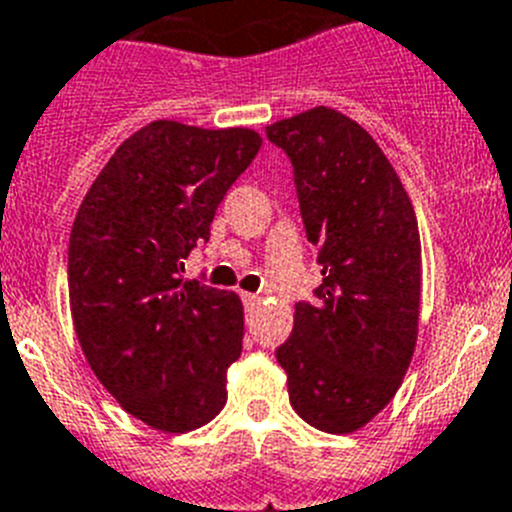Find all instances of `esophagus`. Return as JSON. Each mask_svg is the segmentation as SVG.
I'll list each match as a JSON object with an SVG mask.
<instances>
[{"label":"esophagus","instance_id":"34e87169","mask_svg":"<svg viewBox=\"0 0 512 512\" xmlns=\"http://www.w3.org/2000/svg\"><path fill=\"white\" fill-rule=\"evenodd\" d=\"M242 301H245V306H257L260 296H255V293H242Z\"/></svg>","mask_w":512,"mask_h":512}]
</instances>
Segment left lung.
Here are the masks:
<instances>
[{"label": "left lung", "mask_w": 512, "mask_h": 512, "mask_svg": "<svg viewBox=\"0 0 512 512\" xmlns=\"http://www.w3.org/2000/svg\"><path fill=\"white\" fill-rule=\"evenodd\" d=\"M293 165L321 285L296 303L275 349L293 411L352 434L390 403L411 365L421 306V237L398 173L357 122L316 107L267 127Z\"/></svg>", "instance_id": "1"}]
</instances>
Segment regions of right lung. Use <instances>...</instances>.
<instances>
[{
	"mask_svg": "<svg viewBox=\"0 0 512 512\" xmlns=\"http://www.w3.org/2000/svg\"><path fill=\"white\" fill-rule=\"evenodd\" d=\"M260 145L245 127L150 122L117 147L73 222L68 298L81 349L124 411L168 434L204 426L227 403L242 301L183 283L181 270Z\"/></svg>",
	"mask_w": 512,
	"mask_h": 512,
	"instance_id": "right-lung-1",
	"label": "right lung"
}]
</instances>
